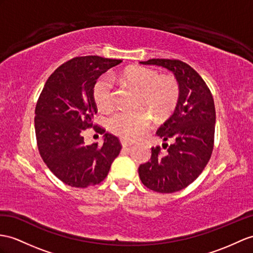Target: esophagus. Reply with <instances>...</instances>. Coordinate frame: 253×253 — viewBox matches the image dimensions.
Instances as JSON below:
<instances>
[{"label": "esophagus", "instance_id": "34e87169", "mask_svg": "<svg viewBox=\"0 0 253 253\" xmlns=\"http://www.w3.org/2000/svg\"><path fill=\"white\" fill-rule=\"evenodd\" d=\"M120 143H121L122 147H130V146L133 145L132 141L126 140V139H125V138H121V139H120Z\"/></svg>", "mask_w": 253, "mask_h": 253}]
</instances>
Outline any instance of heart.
Segmentation results:
<instances>
[{
    "mask_svg": "<svg viewBox=\"0 0 253 253\" xmlns=\"http://www.w3.org/2000/svg\"><path fill=\"white\" fill-rule=\"evenodd\" d=\"M121 77L139 92L138 105L147 107L158 118H164L175 109L180 91L174 77L160 76L157 71L141 66L130 67L122 73ZM93 97L100 109L107 110L112 107L114 88L112 78L108 75L96 80ZM146 109L117 110L108 119L109 130L126 139L140 137L150 127L152 121V116Z\"/></svg>",
    "mask_w": 253,
    "mask_h": 253,
    "instance_id": "1",
    "label": "heart"
}]
</instances>
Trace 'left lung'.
Returning a JSON list of instances; mask_svg holds the SVG:
<instances>
[{
    "label": "left lung",
    "mask_w": 253,
    "mask_h": 253,
    "mask_svg": "<svg viewBox=\"0 0 253 253\" xmlns=\"http://www.w3.org/2000/svg\"><path fill=\"white\" fill-rule=\"evenodd\" d=\"M139 63L164 67L174 74L179 84L175 112L157 131L160 138L173 144L162 153L160 147H152L150 161L138 168L140 180L147 188L160 193L177 192L200 176L211 157L213 98L203 78L182 61L151 59Z\"/></svg>",
    "instance_id": "left-lung-1"
}]
</instances>
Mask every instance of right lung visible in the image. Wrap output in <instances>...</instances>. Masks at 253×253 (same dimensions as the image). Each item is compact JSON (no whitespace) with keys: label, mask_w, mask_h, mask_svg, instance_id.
<instances>
[{"label":"right lung","mask_w":253,"mask_h":253,"mask_svg":"<svg viewBox=\"0 0 253 253\" xmlns=\"http://www.w3.org/2000/svg\"><path fill=\"white\" fill-rule=\"evenodd\" d=\"M121 60L97 55L78 57L59 66L47 79L35 108V134L42 161L61 181L75 188L105 179L121 144L103 135V145H84L83 133L97 113L93 97L96 79Z\"/></svg>","instance_id":"1"}]
</instances>
